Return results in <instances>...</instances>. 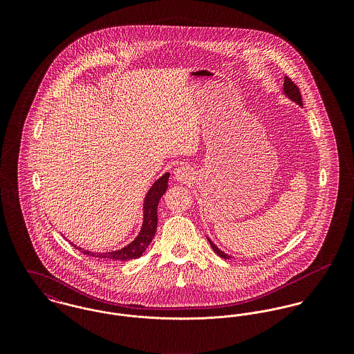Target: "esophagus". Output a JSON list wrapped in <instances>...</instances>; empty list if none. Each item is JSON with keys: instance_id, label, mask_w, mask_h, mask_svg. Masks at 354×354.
<instances>
[{"instance_id": "1", "label": "esophagus", "mask_w": 354, "mask_h": 354, "mask_svg": "<svg viewBox=\"0 0 354 354\" xmlns=\"http://www.w3.org/2000/svg\"><path fill=\"white\" fill-rule=\"evenodd\" d=\"M174 177L177 181H183V183H189L194 177L192 170L188 166H180L174 170Z\"/></svg>"}]
</instances>
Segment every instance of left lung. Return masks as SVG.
I'll use <instances>...</instances> for the list:
<instances>
[{"label":"left lung","instance_id":"left-lung-1","mask_svg":"<svg viewBox=\"0 0 354 354\" xmlns=\"http://www.w3.org/2000/svg\"><path fill=\"white\" fill-rule=\"evenodd\" d=\"M283 91H285V94L290 98V100H293V101L297 102L299 104H303V97H301V93H300V88L296 86V83L290 79V77H285V87H283ZM209 241V240H208ZM209 244H211V247H212V250H214V252L216 253V254H219L221 257H223V259H230V256L229 254H226L225 252H222V251H219L218 248H216V245L212 243V241H209Z\"/></svg>","mask_w":354,"mask_h":354}]
</instances>
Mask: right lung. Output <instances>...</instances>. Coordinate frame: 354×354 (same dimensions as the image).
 I'll list each match as a JSON object with an SVG mask.
<instances>
[{
    "mask_svg": "<svg viewBox=\"0 0 354 354\" xmlns=\"http://www.w3.org/2000/svg\"><path fill=\"white\" fill-rule=\"evenodd\" d=\"M167 180H169V173H166L165 176H162L153 185L151 189L149 191L146 201H145V222H143V227L139 233V236L136 237V240H133L128 247L120 250V251H114V252L107 253H91L88 251H84L82 248L80 252L88 256H94L98 259L103 260H110V261H125V260H131V259H138L140 257L143 252L147 250V247L150 245L152 241V237L155 236L156 232V225H158V203L160 201L162 195L166 192L167 189Z\"/></svg>",
    "mask_w": 354,
    "mask_h": 354,
    "instance_id": "add662e5",
    "label": "right lung"
}]
</instances>
